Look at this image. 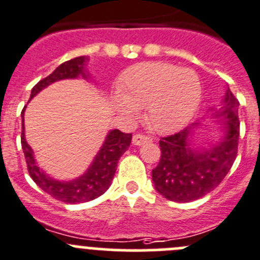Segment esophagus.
<instances>
[{
  "label": "esophagus",
  "instance_id": "1",
  "mask_svg": "<svg viewBox=\"0 0 260 260\" xmlns=\"http://www.w3.org/2000/svg\"><path fill=\"white\" fill-rule=\"evenodd\" d=\"M133 145L136 146H142L145 143L151 142V138L147 137V136H143V135H136L133 136V140H132Z\"/></svg>",
  "mask_w": 260,
  "mask_h": 260
}]
</instances>
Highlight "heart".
I'll list each match as a JSON object with an SVG mask.
<instances>
[{
	"instance_id": "obj_1",
	"label": "heart",
	"mask_w": 260,
	"mask_h": 260,
	"mask_svg": "<svg viewBox=\"0 0 260 260\" xmlns=\"http://www.w3.org/2000/svg\"><path fill=\"white\" fill-rule=\"evenodd\" d=\"M113 95L122 117L133 120L145 108L147 124L158 133L180 129L193 118L202 100V85L190 69L165 62H143L125 70Z\"/></svg>"
}]
</instances>
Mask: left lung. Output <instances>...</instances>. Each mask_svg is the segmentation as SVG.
I'll list each match as a JSON object with an SVG mask.
<instances>
[{
    "label": "left lung",
    "mask_w": 260,
    "mask_h": 260,
    "mask_svg": "<svg viewBox=\"0 0 260 260\" xmlns=\"http://www.w3.org/2000/svg\"><path fill=\"white\" fill-rule=\"evenodd\" d=\"M217 120L220 136L210 142H196L201 129L208 127L201 120L181 132L160 141L161 158L152 170L155 189L166 200L178 203L200 200L212 191L230 171L238 153L240 123L239 102L229 86L220 105L207 115Z\"/></svg>",
    "instance_id": "8db88e82"
}]
</instances>
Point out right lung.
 <instances>
[{"instance_id": "add662e5", "label": "right lung", "mask_w": 260, "mask_h": 260, "mask_svg": "<svg viewBox=\"0 0 260 260\" xmlns=\"http://www.w3.org/2000/svg\"><path fill=\"white\" fill-rule=\"evenodd\" d=\"M87 62L89 57L82 55L62 63L49 76L43 79L32 87L30 100L37 96L45 87L57 81L75 79H84L86 81L91 80V74L86 69ZM25 108L26 105L21 112V147L26 158L27 170L37 185L55 200L71 205L89 202L104 194L112 184L120 156L129 147L132 133H123L119 129L109 131L102 147L99 148L86 171L71 180H59L39 168L37 158L34 157V151L26 142L24 124Z\"/></svg>"}]
</instances>
